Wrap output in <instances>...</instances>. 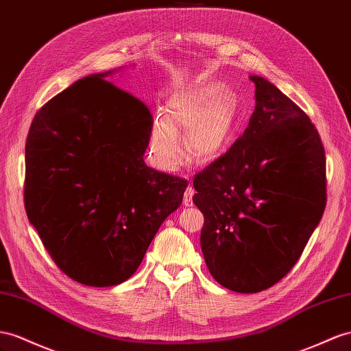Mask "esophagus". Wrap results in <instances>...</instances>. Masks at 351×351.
Returning a JSON list of instances; mask_svg holds the SVG:
<instances>
[{
  "label": "esophagus",
  "mask_w": 351,
  "mask_h": 351,
  "mask_svg": "<svg viewBox=\"0 0 351 351\" xmlns=\"http://www.w3.org/2000/svg\"><path fill=\"white\" fill-rule=\"evenodd\" d=\"M193 195H194V188L193 186H188L185 193H184V204L186 206H193Z\"/></svg>",
  "instance_id": "1"
}]
</instances>
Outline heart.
Masks as SVG:
<instances>
[{
  "label": "heart",
  "instance_id": "obj_1",
  "mask_svg": "<svg viewBox=\"0 0 351 351\" xmlns=\"http://www.w3.org/2000/svg\"><path fill=\"white\" fill-rule=\"evenodd\" d=\"M237 97L218 83L176 88L166 104V114H157L149 132V158L161 172H175L184 160L179 133L186 130L185 145L200 163L218 158L226 151L234 129Z\"/></svg>",
  "mask_w": 351,
  "mask_h": 351
}]
</instances>
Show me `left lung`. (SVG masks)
I'll list each match as a JSON object with an SVG mask.
<instances>
[{
  "label": "left lung",
  "instance_id": "obj_1",
  "mask_svg": "<svg viewBox=\"0 0 351 351\" xmlns=\"http://www.w3.org/2000/svg\"><path fill=\"white\" fill-rule=\"evenodd\" d=\"M255 83V111L232 147L194 178L204 217L202 252L215 280L256 293L298 261L326 204V160L317 129L268 80Z\"/></svg>",
  "mask_w": 351,
  "mask_h": 351
}]
</instances>
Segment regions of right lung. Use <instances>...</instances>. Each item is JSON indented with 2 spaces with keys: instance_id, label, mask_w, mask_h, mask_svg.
I'll use <instances>...</instances> for the list:
<instances>
[{
  "instance_id": "add662e5",
  "label": "right lung",
  "mask_w": 351,
  "mask_h": 351,
  "mask_svg": "<svg viewBox=\"0 0 351 351\" xmlns=\"http://www.w3.org/2000/svg\"><path fill=\"white\" fill-rule=\"evenodd\" d=\"M78 80L35 114L25 148V208L53 261L73 280L120 285L136 271L188 182L143 161L152 115L106 82Z\"/></svg>"
}]
</instances>
